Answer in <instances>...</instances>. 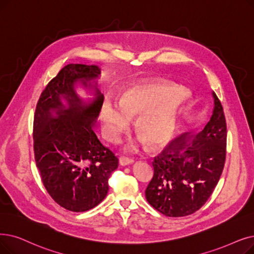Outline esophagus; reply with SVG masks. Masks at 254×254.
Instances as JSON below:
<instances>
[{"label": "esophagus", "instance_id": "34e87169", "mask_svg": "<svg viewBox=\"0 0 254 254\" xmlns=\"http://www.w3.org/2000/svg\"><path fill=\"white\" fill-rule=\"evenodd\" d=\"M134 163L133 159H129V158H126V157H121L119 159V164L121 166H127V165H130Z\"/></svg>", "mask_w": 254, "mask_h": 254}]
</instances>
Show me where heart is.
Returning <instances> with one entry per match:
<instances>
[{
    "instance_id": "1",
    "label": "heart",
    "mask_w": 254,
    "mask_h": 254,
    "mask_svg": "<svg viewBox=\"0 0 254 254\" xmlns=\"http://www.w3.org/2000/svg\"><path fill=\"white\" fill-rule=\"evenodd\" d=\"M190 92L185 87L161 82L137 84L123 94L119 104L111 98L104 101L101 112L103 135L117 142L135 118V129L141 138L127 143L126 149L134 151L145 141L151 148H158L172 137L180 112Z\"/></svg>"
}]
</instances>
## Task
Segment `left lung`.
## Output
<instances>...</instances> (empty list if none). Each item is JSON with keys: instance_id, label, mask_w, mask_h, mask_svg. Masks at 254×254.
<instances>
[{"instance_id": "8db88e82", "label": "left lung", "mask_w": 254, "mask_h": 254, "mask_svg": "<svg viewBox=\"0 0 254 254\" xmlns=\"http://www.w3.org/2000/svg\"><path fill=\"white\" fill-rule=\"evenodd\" d=\"M204 128L189 143L176 138L152 162L153 178L145 191L148 203L168 217L198 211L212 195L226 156V123L219 98Z\"/></svg>"}]
</instances>
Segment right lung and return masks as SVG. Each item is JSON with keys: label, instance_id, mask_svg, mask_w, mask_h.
<instances>
[{"label": "right lung", "instance_id": "right-lung-1", "mask_svg": "<svg viewBox=\"0 0 254 254\" xmlns=\"http://www.w3.org/2000/svg\"><path fill=\"white\" fill-rule=\"evenodd\" d=\"M101 68L68 64L48 84L34 116V154L43 185L53 199L71 212H86L107 196L118 159L97 139L93 127L104 95ZM82 87L92 98L83 99Z\"/></svg>", "mask_w": 254, "mask_h": 254}]
</instances>
